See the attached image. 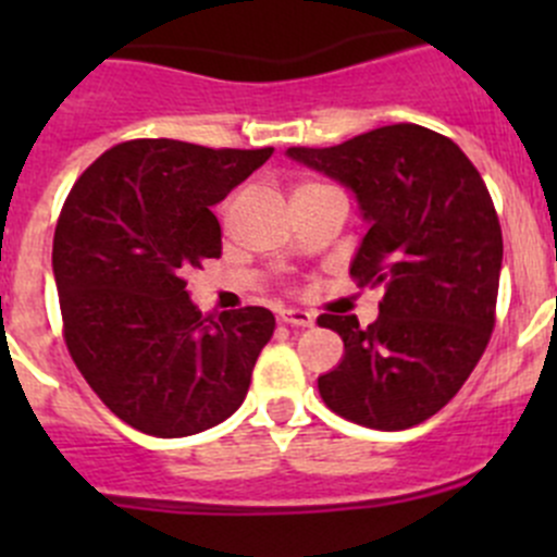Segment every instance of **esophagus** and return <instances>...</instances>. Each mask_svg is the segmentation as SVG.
I'll use <instances>...</instances> for the list:
<instances>
[{
	"mask_svg": "<svg viewBox=\"0 0 557 557\" xmlns=\"http://www.w3.org/2000/svg\"><path fill=\"white\" fill-rule=\"evenodd\" d=\"M280 320L288 325H296V329H307V325L314 323V318L307 310H283L280 312Z\"/></svg>",
	"mask_w": 557,
	"mask_h": 557,
	"instance_id": "34e87169",
	"label": "esophagus"
}]
</instances>
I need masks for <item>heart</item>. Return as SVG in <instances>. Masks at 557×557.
I'll list each match as a JSON object with an SVG mask.
<instances>
[{"mask_svg":"<svg viewBox=\"0 0 557 557\" xmlns=\"http://www.w3.org/2000/svg\"><path fill=\"white\" fill-rule=\"evenodd\" d=\"M310 188H323V185H301L299 190H310Z\"/></svg>","mask_w":557,"mask_h":557,"instance_id":"1","label":"heart"}]
</instances>
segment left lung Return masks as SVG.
<instances>
[{
	"label": "left lung",
	"mask_w": 557,
	"mask_h": 557,
	"mask_svg": "<svg viewBox=\"0 0 557 557\" xmlns=\"http://www.w3.org/2000/svg\"><path fill=\"white\" fill-rule=\"evenodd\" d=\"M285 156L356 196L369 232L350 274L383 288L367 329L356 314L318 318L345 342L320 396L367 429H412L460 391L491 339L504 258L491 194L453 139L418 123Z\"/></svg>",
	"instance_id": "obj_1"
}]
</instances>
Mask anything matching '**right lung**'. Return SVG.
<instances>
[{
  "label": "right lung",
  "mask_w": 557,
  "mask_h": 557,
  "mask_svg": "<svg viewBox=\"0 0 557 557\" xmlns=\"http://www.w3.org/2000/svg\"><path fill=\"white\" fill-rule=\"evenodd\" d=\"M272 153L132 139L66 196L53 237L66 347L110 412L143 434H199L245 401L274 314H205L185 274L221 256L212 207Z\"/></svg>",
  "instance_id": "right-lung-1"
}]
</instances>
